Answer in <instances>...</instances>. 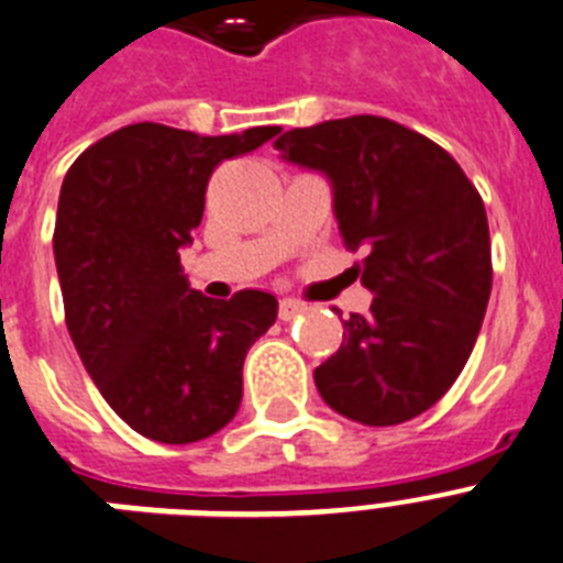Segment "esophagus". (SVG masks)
Instances as JSON below:
<instances>
[{"label": "esophagus", "instance_id": "34e87169", "mask_svg": "<svg viewBox=\"0 0 563 563\" xmlns=\"http://www.w3.org/2000/svg\"><path fill=\"white\" fill-rule=\"evenodd\" d=\"M306 311V306H302L300 300H280V306H277V314H280V320H295L297 314H302Z\"/></svg>", "mask_w": 563, "mask_h": 563}]
</instances>
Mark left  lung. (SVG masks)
I'll return each mask as SVG.
<instances>
[{
	"instance_id": "obj_1",
	"label": "left lung",
	"mask_w": 563,
	"mask_h": 563,
	"mask_svg": "<svg viewBox=\"0 0 563 563\" xmlns=\"http://www.w3.org/2000/svg\"><path fill=\"white\" fill-rule=\"evenodd\" d=\"M283 158L331 180L342 243L363 246L368 314L314 371L329 408L354 422L419 417L462 374L493 286L490 229L462 166L424 135L379 115L288 130Z\"/></svg>"
}]
</instances>
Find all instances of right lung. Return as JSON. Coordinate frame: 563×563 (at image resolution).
<instances>
[{
	"label": "right lung",
	"mask_w": 563,
	"mask_h": 563,
	"mask_svg": "<svg viewBox=\"0 0 563 563\" xmlns=\"http://www.w3.org/2000/svg\"><path fill=\"white\" fill-rule=\"evenodd\" d=\"M280 126L198 135L121 126L87 146L58 195L53 254L65 320L87 374L141 437L189 444L241 408L243 360L277 320L268 291L214 302L189 288L180 246L192 243L214 166Z\"/></svg>",
	"instance_id": "obj_1"
}]
</instances>
